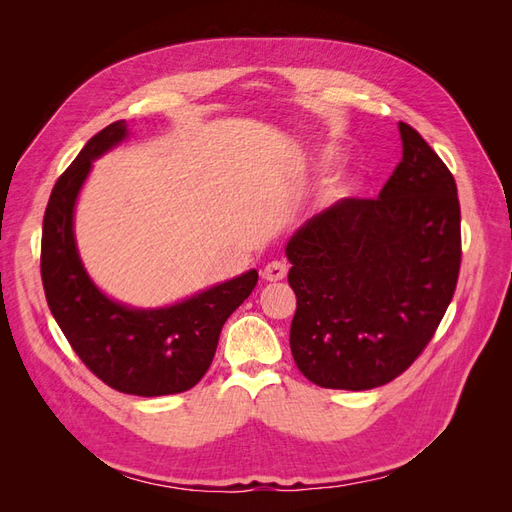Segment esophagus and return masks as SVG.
Instances as JSON below:
<instances>
[{
    "mask_svg": "<svg viewBox=\"0 0 512 512\" xmlns=\"http://www.w3.org/2000/svg\"><path fill=\"white\" fill-rule=\"evenodd\" d=\"M286 275H288V267L280 260H273L265 269H262V277H265L267 282H282Z\"/></svg>",
    "mask_w": 512,
    "mask_h": 512,
    "instance_id": "obj_1",
    "label": "esophagus"
}]
</instances>
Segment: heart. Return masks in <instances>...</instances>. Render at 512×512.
Listing matches in <instances>:
<instances>
[{
	"mask_svg": "<svg viewBox=\"0 0 512 512\" xmlns=\"http://www.w3.org/2000/svg\"><path fill=\"white\" fill-rule=\"evenodd\" d=\"M352 190H354V183L352 181H337L327 190V198L329 200H339V198L348 196Z\"/></svg>",
	"mask_w": 512,
	"mask_h": 512,
	"instance_id": "obj_1",
	"label": "heart"
}]
</instances>
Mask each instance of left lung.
Listing matches in <instances>:
<instances>
[{
  "mask_svg": "<svg viewBox=\"0 0 512 512\" xmlns=\"http://www.w3.org/2000/svg\"><path fill=\"white\" fill-rule=\"evenodd\" d=\"M399 134L404 158L378 198L337 200L286 245L290 350L322 389L367 391L404 374L455 294V177L412 126L399 121Z\"/></svg>",
  "mask_w": 512,
  "mask_h": 512,
  "instance_id": "8db88e82",
  "label": "left lung"
}]
</instances>
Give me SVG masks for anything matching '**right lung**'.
<instances>
[{
	"mask_svg": "<svg viewBox=\"0 0 512 512\" xmlns=\"http://www.w3.org/2000/svg\"><path fill=\"white\" fill-rule=\"evenodd\" d=\"M126 134L123 119L106 126L57 179L42 222V286L59 329L91 374L119 393L175 395L207 374L224 322L250 297L258 271L162 309H132L96 288L76 252L74 203L91 162Z\"/></svg>",
	"mask_w": 512,
	"mask_h": 512,
	"instance_id": "add662e5",
	"label": "right lung"
}]
</instances>
